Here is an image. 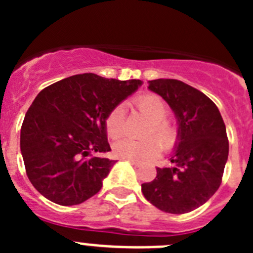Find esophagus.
I'll return each mask as SVG.
<instances>
[{
    "mask_svg": "<svg viewBox=\"0 0 253 253\" xmlns=\"http://www.w3.org/2000/svg\"><path fill=\"white\" fill-rule=\"evenodd\" d=\"M126 161H128V162H130L131 165H133V166H135V167H139L140 165H142L139 161H135V160H126Z\"/></svg>",
    "mask_w": 253,
    "mask_h": 253,
    "instance_id": "esophagus-1",
    "label": "esophagus"
}]
</instances>
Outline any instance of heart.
<instances>
[{
	"instance_id": "b5f03b06",
	"label": "heart",
	"mask_w": 253,
	"mask_h": 253,
	"mask_svg": "<svg viewBox=\"0 0 253 253\" xmlns=\"http://www.w3.org/2000/svg\"><path fill=\"white\" fill-rule=\"evenodd\" d=\"M140 114L149 120L144 135L147 138L140 140H133L124 138L114 144L115 156L125 160H146L153 157L160 152V143L163 148H169L175 143L176 130L171 123L166 120L169 107L160 96L154 93H144L134 101ZM105 128L107 135L113 139L119 138L124 131V109L118 105L109 113L105 120ZM148 135H154L159 141Z\"/></svg>"
}]
</instances>
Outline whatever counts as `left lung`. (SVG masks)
Instances as JSON below:
<instances>
[{
  "instance_id": "obj_1",
  "label": "left lung",
  "mask_w": 253,
  "mask_h": 253,
  "mask_svg": "<svg viewBox=\"0 0 253 253\" xmlns=\"http://www.w3.org/2000/svg\"><path fill=\"white\" fill-rule=\"evenodd\" d=\"M148 84L175 113L178 130L172 166L157 167V176L142 184V193L162 211L189 213L205 204L222 184L229 152L224 122L207 95L182 81L160 78Z\"/></svg>"
}]
</instances>
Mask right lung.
I'll list each match as a JSON object with an SVG mask.
<instances>
[{"label": "right lung", "mask_w": 253, "mask_h": 253, "mask_svg": "<svg viewBox=\"0 0 253 253\" xmlns=\"http://www.w3.org/2000/svg\"><path fill=\"white\" fill-rule=\"evenodd\" d=\"M140 84L84 73L38 93L22 123L20 148L26 175L44 198L69 207L99 193L116 161L91 153L111 151L105 120Z\"/></svg>", "instance_id": "add662e5"}]
</instances>
